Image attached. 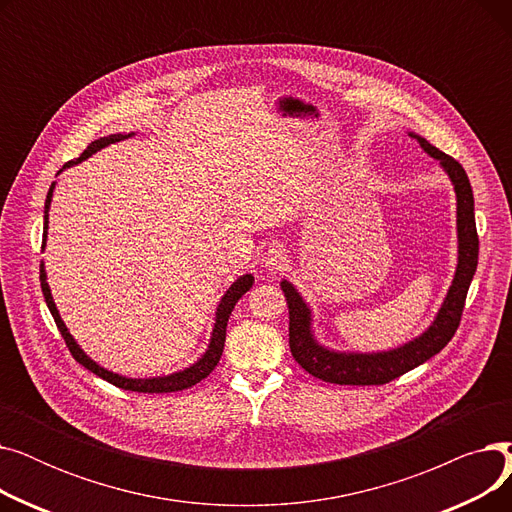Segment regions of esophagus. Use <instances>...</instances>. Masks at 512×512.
<instances>
[{
  "instance_id": "obj_1",
  "label": "esophagus",
  "mask_w": 512,
  "mask_h": 512,
  "mask_svg": "<svg viewBox=\"0 0 512 512\" xmlns=\"http://www.w3.org/2000/svg\"><path fill=\"white\" fill-rule=\"evenodd\" d=\"M286 261V253L282 247H270L267 253L263 255V263L265 267H272V270H278V267Z\"/></svg>"
}]
</instances>
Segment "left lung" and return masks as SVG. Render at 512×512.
<instances>
[{"instance_id": "1", "label": "left lung", "mask_w": 512, "mask_h": 512, "mask_svg": "<svg viewBox=\"0 0 512 512\" xmlns=\"http://www.w3.org/2000/svg\"><path fill=\"white\" fill-rule=\"evenodd\" d=\"M415 137L421 147L436 159H440L442 168L448 172L454 191H456V226H459V267H456L454 282L448 290V297L432 324L423 336L417 340L396 348L390 353L378 355H344L332 353L321 348L311 336V315L299 292L286 280L282 282V292L288 303V344L290 353L307 373L330 384L340 386H384L417 365L425 363L438 355L442 348L452 340L461 326V317L467 301V290L471 286L473 274L477 270L479 238L475 228L473 211V191L467 172L454 157L429 145L425 139Z\"/></svg>"}]
</instances>
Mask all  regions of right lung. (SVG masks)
Wrapping results in <instances>:
<instances>
[{
    "label": "right lung",
    "instance_id": "right-lung-1",
    "mask_svg": "<svg viewBox=\"0 0 512 512\" xmlns=\"http://www.w3.org/2000/svg\"><path fill=\"white\" fill-rule=\"evenodd\" d=\"M120 139H124L122 134H114V137H103V139L91 143V145L87 147V151H83V155H80L76 161H68L66 166L78 164V161L87 159L91 153L99 151L101 147L110 145V143H116V141H120ZM66 166H64V168H66ZM51 193H53V184H51V188H49L47 201H45V232H47V209H49V203H51ZM43 242H45V240H43ZM253 282H255V278H253L251 274H247V276L238 278V280L228 288V292L224 294V299H222V303H220V307H218V313H215V326H213V334H211V342H209L207 353H205L193 367H188V369H184V371H180V373H174V375H168V378L128 380V378H122V375H116V373H112V371H107V369L99 367V365L93 363L83 351H80L78 344L74 342V338L68 334V330H66V326H64V321H62V317H60L56 305H53L49 286H47V282H45V270H43V265H41V290H43L45 303H47V307H49V311H51V315H53V321H56V326H58V330H60V334H62V338H64V342H66V346H68V351L72 353V357H74L80 365L87 367V369L93 371L95 375H99V378H103L105 382H110V384H114V386H118V388H122V390L143 392V394L178 392V390L193 388L195 384H199L201 380L207 378V375L215 369V365H218L220 359H222L224 342H226V326H228L230 313H232L234 305L238 303V299L242 297V294H245V292L253 286Z\"/></svg>",
    "mask_w": 512,
    "mask_h": 512
}]
</instances>
